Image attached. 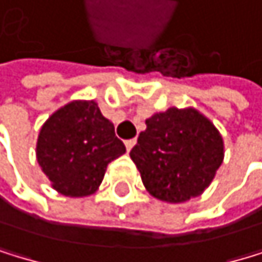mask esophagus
Wrapping results in <instances>:
<instances>
[{
  "mask_svg": "<svg viewBox=\"0 0 262 262\" xmlns=\"http://www.w3.org/2000/svg\"><path fill=\"white\" fill-rule=\"evenodd\" d=\"M135 145H137V140H135V138H132V140H125V148H127V151H130Z\"/></svg>",
  "mask_w": 262,
  "mask_h": 262,
  "instance_id": "1",
  "label": "esophagus"
}]
</instances>
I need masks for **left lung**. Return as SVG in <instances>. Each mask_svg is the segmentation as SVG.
<instances>
[{
  "label": "left lung",
  "mask_w": 262,
  "mask_h": 262,
  "mask_svg": "<svg viewBox=\"0 0 262 262\" xmlns=\"http://www.w3.org/2000/svg\"><path fill=\"white\" fill-rule=\"evenodd\" d=\"M130 151L146 191L164 203H185L205 193L224 161V138L196 107L155 113Z\"/></svg>",
  "instance_id": "obj_1"
}]
</instances>
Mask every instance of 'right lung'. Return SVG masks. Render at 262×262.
Wrapping results in <instances>:
<instances>
[{
    "label": "right lung",
    "instance_id": "1",
    "mask_svg": "<svg viewBox=\"0 0 262 262\" xmlns=\"http://www.w3.org/2000/svg\"><path fill=\"white\" fill-rule=\"evenodd\" d=\"M125 153L114 124L95 99H72L40 128L36 161L50 185L64 196H90L101 185L107 164Z\"/></svg>",
    "mask_w": 262,
    "mask_h": 262
}]
</instances>
